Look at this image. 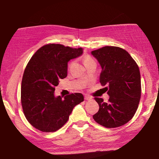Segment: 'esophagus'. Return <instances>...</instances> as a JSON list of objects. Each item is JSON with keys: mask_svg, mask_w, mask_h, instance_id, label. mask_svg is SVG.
Segmentation results:
<instances>
[{"mask_svg": "<svg viewBox=\"0 0 159 159\" xmlns=\"http://www.w3.org/2000/svg\"><path fill=\"white\" fill-rule=\"evenodd\" d=\"M91 99H92V98H90V97H88V96H85V100H90Z\"/></svg>", "mask_w": 159, "mask_h": 159, "instance_id": "esophagus-1", "label": "esophagus"}]
</instances>
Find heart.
I'll return each instance as SVG.
<instances>
[{
	"label": "heart",
	"mask_w": 159,
	"mask_h": 159,
	"mask_svg": "<svg viewBox=\"0 0 159 159\" xmlns=\"http://www.w3.org/2000/svg\"><path fill=\"white\" fill-rule=\"evenodd\" d=\"M83 62H84V64L85 65V64H89L91 62H95V61L92 57H90V56H85L84 60H83Z\"/></svg>",
	"instance_id": "obj_1"
}]
</instances>
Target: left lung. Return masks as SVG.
<instances>
[{
	"label": "left lung",
	"instance_id": "8db88e82",
	"mask_svg": "<svg viewBox=\"0 0 159 159\" xmlns=\"http://www.w3.org/2000/svg\"><path fill=\"white\" fill-rule=\"evenodd\" d=\"M91 54L102 68L99 81L109 96V102L95 98L99 107L93 115L95 121L106 128H116L132 119L141 97V78L138 64L127 51L105 46Z\"/></svg>",
	"mask_w": 159,
	"mask_h": 159
}]
</instances>
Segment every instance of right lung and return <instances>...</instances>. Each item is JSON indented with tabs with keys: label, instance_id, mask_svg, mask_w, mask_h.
Instances as JSON below:
<instances>
[{
	"label": "right lung",
	"instance_id": "obj_1",
	"mask_svg": "<svg viewBox=\"0 0 159 159\" xmlns=\"http://www.w3.org/2000/svg\"><path fill=\"white\" fill-rule=\"evenodd\" d=\"M83 48L60 44L41 47L32 56L24 72L21 101L29 123L42 132H55L68 120L75 106L84 100L81 93L55 96V86L67 76V64L80 57Z\"/></svg>",
	"mask_w": 159,
	"mask_h": 159
}]
</instances>
